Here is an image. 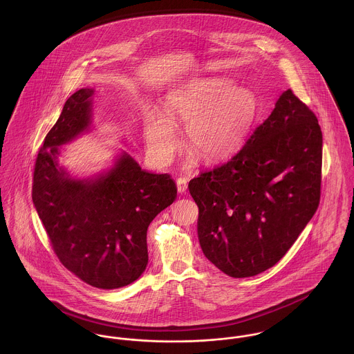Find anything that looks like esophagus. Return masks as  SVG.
Segmentation results:
<instances>
[{
	"label": "esophagus",
	"mask_w": 354,
	"mask_h": 354,
	"mask_svg": "<svg viewBox=\"0 0 354 354\" xmlns=\"http://www.w3.org/2000/svg\"><path fill=\"white\" fill-rule=\"evenodd\" d=\"M177 189H178V192H180V194H185V192H187V189H188L187 178L180 177V178L177 180Z\"/></svg>",
	"instance_id": "34e87169"
}]
</instances>
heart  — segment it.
<instances>
[{"mask_svg": "<svg viewBox=\"0 0 354 354\" xmlns=\"http://www.w3.org/2000/svg\"><path fill=\"white\" fill-rule=\"evenodd\" d=\"M165 107L169 120L151 113L145 122L152 155L162 160L171 156L177 146L173 122L185 127L189 151L204 162H216L241 146L254 121L257 98L248 88H234L229 80L207 79L171 94Z\"/></svg>", "mask_w": 354, "mask_h": 354, "instance_id": "obj_1", "label": "heart"}]
</instances>
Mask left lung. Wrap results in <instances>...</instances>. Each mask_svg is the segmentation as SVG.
<instances>
[{
  "label": "left lung",
  "mask_w": 354,
  "mask_h": 354,
  "mask_svg": "<svg viewBox=\"0 0 354 354\" xmlns=\"http://www.w3.org/2000/svg\"><path fill=\"white\" fill-rule=\"evenodd\" d=\"M323 138L292 88L226 163L189 181L205 257L233 278L257 275L290 250L316 212Z\"/></svg>",
  "instance_id": "8db88e82"
}]
</instances>
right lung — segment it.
<instances>
[{"label": "right lung", "mask_w": 354, "mask_h": 354, "mask_svg": "<svg viewBox=\"0 0 354 354\" xmlns=\"http://www.w3.org/2000/svg\"><path fill=\"white\" fill-rule=\"evenodd\" d=\"M94 90L82 88L65 102L39 149L32 202L59 261L86 283L117 289L136 281L147 267V229L176 201L167 173L152 174L122 153L95 180H75L58 166L57 146L91 124Z\"/></svg>", "instance_id": "add662e5"}]
</instances>
